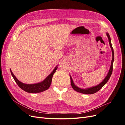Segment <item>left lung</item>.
<instances>
[{"label": "left lung", "instance_id": "obj_1", "mask_svg": "<svg viewBox=\"0 0 125 125\" xmlns=\"http://www.w3.org/2000/svg\"><path fill=\"white\" fill-rule=\"evenodd\" d=\"M106 35L108 38V41H109V45H110L111 48L112 49V55H113V58H112V62H111V66L110 67V69L109 70L108 73L107 75V76L106 77V78H105L104 80L102 81L100 84H99V85H97L95 86L94 87H92V88H90L89 89H81L80 88H79L78 87H77V86H75L74 85V84L73 83V79H72L71 77H70V80H71V84L73 88V90H74L76 91L79 92V93H83V94H94L96 92H97L98 91H99L102 87H103L106 83L107 82V81H108L109 78L111 77L112 73V71H113V62H114V50H113V48L112 47V43H111V37L108 34V33H106Z\"/></svg>", "mask_w": 125, "mask_h": 125}]
</instances>
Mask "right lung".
Segmentation results:
<instances>
[{"label":"right lung","instance_id":"right-lung-1","mask_svg":"<svg viewBox=\"0 0 125 125\" xmlns=\"http://www.w3.org/2000/svg\"><path fill=\"white\" fill-rule=\"evenodd\" d=\"M57 68V67H56L54 70L52 71V73L48 75V76L45 79V80L42 82L36 84H26L23 83L19 81L16 77L14 76L12 72L10 70V72L11 75L13 77L14 81H16L18 85L20 87V88L24 90V91L28 92V93H40L41 92L47 90L51 84L52 80V75L54 73H55V71Z\"/></svg>","mask_w":125,"mask_h":125}]
</instances>
